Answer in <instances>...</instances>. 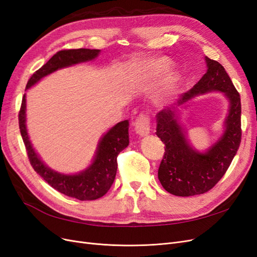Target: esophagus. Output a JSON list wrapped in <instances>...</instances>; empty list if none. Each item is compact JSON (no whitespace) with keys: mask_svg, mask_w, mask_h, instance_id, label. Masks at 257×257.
<instances>
[{"mask_svg":"<svg viewBox=\"0 0 257 257\" xmlns=\"http://www.w3.org/2000/svg\"><path fill=\"white\" fill-rule=\"evenodd\" d=\"M150 119L146 113H142L138 116L135 122V131L136 133L146 136L150 133Z\"/></svg>","mask_w":257,"mask_h":257,"instance_id":"34e87169","label":"esophagus"}]
</instances>
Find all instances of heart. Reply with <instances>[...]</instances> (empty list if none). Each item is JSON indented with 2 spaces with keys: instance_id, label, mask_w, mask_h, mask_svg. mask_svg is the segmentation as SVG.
I'll use <instances>...</instances> for the list:
<instances>
[{
  "instance_id": "heart-1",
  "label": "heart",
  "mask_w": 257,
  "mask_h": 257,
  "mask_svg": "<svg viewBox=\"0 0 257 257\" xmlns=\"http://www.w3.org/2000/svg\"><path fill=\"white\" fill-rule=\"evenodd\" d=\"M151 68H152L154 75L163 74V73L168 71V63L165 60H158V61L153 62L151 65Z\"/></svg>"
}]
</instances>
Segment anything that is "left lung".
<instances>
[{"label":"left lung","mask_w":257,"mask_h":257,"mask_svg":"<svg viewBox=\"0 0 257 257\" xmlns=\"http://www.w3.org/2000/svg\"><path fill=\"white\" fill-rule=\"evenodd\" d=\"M206 59L207 73L179 104L194 95L210 91L223 92L229 100V113L225 132L206 153L194 151L186 143L174 109L165 108L157 113L158 137L165 144L164 157L159 167V180L168 193L176 196H194L211 190L226 173L241 143L240 94L225 68L217 61Z\"/></svg>","instance_id":"1"}]
</instances>
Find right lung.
<instances>
[{
    "instance_id": "right-lung-1",
    "label": "right lung",
    "mask_w": 257,
    "mask_h": 257,
    "mask_svg": "<svg viewBox=\"0 0 257 257\" xmlns=\"http://www.w3.org/2000/svg\"><path fill=\"white\" fill-rule=\"evenodd\" d=\"M98 49H64L58 51L40 69L31 76L27 89L32 87L43 77L59 68L71 66L95 59ZM19 128L25 143L28 158L35 172L54 190L66 196L79 200H94L109 191L116 174L119 153L128 146V121H122L108 131L99 143L95 159L92 164L78 175H62L46 166L34 151L29 141L26 126V95H23L19 110Z\"/></svg>"
}]
</instances>
